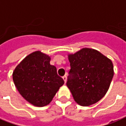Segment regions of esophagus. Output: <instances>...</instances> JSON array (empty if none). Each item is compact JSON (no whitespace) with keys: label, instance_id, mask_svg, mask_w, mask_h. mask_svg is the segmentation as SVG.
Returning <instances> with one entry per match:
<instances>
[{"label":"esophagus","instance_id":"34e87169","mask_svg":"<svg viewBox=\"0 0 126 126\" xmlns=\"http://www.w3.org/2000/svg\"><path fill=\"white\" fill-rule=\"evenodd\" d=\"M63 80H64V82H65V83L66 81H67V76H63Z\"/></svg>","mask_w":126,"mask_h":126}]
</instances>
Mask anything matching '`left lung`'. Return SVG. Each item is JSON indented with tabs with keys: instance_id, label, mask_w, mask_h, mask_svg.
<instances>
[{
	"instance_id": "1",
	"label": "left lung",
	"mask_w": 126,
	"mask_h": 126,
	"mask_svg": "<svg viewBox=\"0 0 126 126\" xmlns=\"http://www.w3.org/2000/svg\"><path fill=\"white\" fill-rule=\"evenodd\" d=\"M71 69L67 86L80 106L95 104L105 95L114 75L112 61L99 51L82 48L68 54Z\"/></svg>"
}]
</instances>
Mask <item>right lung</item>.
<instances>
[{"label":"right lung","mask_w":126,"mask_h":126,"mask_svg":"<svg viewBox=\"0 0 126 126\" xmlns=\"http://www.w3.org/2000/svg\"><path fill=\"white\" fill-rule=\"evenodd\" d=\"M50 57L35 51L26 56L14 69L13 80L24 98L33 106L49 104L64 84L57 68L50 63Z\"/></svg>","instance_id":"1"}]
</instances>
